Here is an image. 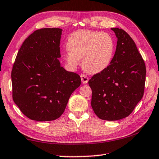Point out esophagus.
<instances>
[{"label":"esophagus","instance_id":"obj_1","mask_svg":"<svg viewBox=\"0 0 159 159\" xmlns=\"http://www.w3.org/2000/svg\"><path fill=\"white\" fill-rule=\"evenodd\" d=\"M80 79H81V81L83 84H86L88 82V78L84 74L80 75Z\"/></svg>","mask_w":159,"mask_h":159}]
</instances>
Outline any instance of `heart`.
<instances>
[{"instance_id": "b5f03b06", "label": "heart", "mask_w": 159, "mask_h": 159, "mask_svg": "<svg viewBox=\"0 0 159 159\" xmlns=\"http://www.w3.org/2000/svg\"><path fill=\"white\" fill-rule=\"evenodd\" d=\"M67 62L73 67L83 59V68L88 74H97L108 68L114 57V40L107 33L79 30L70 35L67 41Z\"/></svg>"}]
</instances>
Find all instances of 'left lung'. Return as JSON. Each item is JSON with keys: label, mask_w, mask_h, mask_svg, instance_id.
Returning a JSON list of instances; mask_svg holds the SVG:
<instances>
[{"label": "left lung", "mask_w": 159, "mask_h": 159, "mask_svg": "<svg viewBox=\"0 0 159 159\" xmlns=\"http://www.w3.org/2000/svg\"><path fill=\"white\" fill-rule=\"evenodd\" d=\"M111 29L117 38L111 63L88 83L95 114L102 120H117L130 115L143 97L146 67L128 34L121 29Z\"/></svg>", "instance_id": "obj_1"}]
</instances>
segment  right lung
<instances>
[{"label": "right lung", "mask_w": 159, "mask_h": 159, "mask_svg": "<svg viewBox=\"0 0 159 159\" xmlns=\"http://www.w3.org/2000/svg\"><path fill=\"white\" fill-rule=\"evenodd\" d=\"M62 29L35 31L21 45L12 70V98L26 117L49 121L60 117L80 85L79 75L61 66Z\"/></svg>", "instance_id": "obj_1"}]
</instances>
